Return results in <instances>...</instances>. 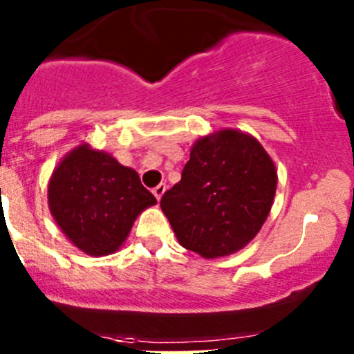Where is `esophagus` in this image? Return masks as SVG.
Segmentation results:
<instances>
[{"label":"esophagus","mask_w":354,"mask_h":354,"mask_svg":"<svg viewBox=\"0 0 354 354\" xmlns=\"http://www.w3.org/2000/svg\"><path fill=\"white\" fill-rule=\"evenodd\" d=\"M164 192H166V185L160 183V185H157L154 190H152V194L156 195L157 200H160V197H162V195H164Z\"/></svg>","instance_id":"34e87169"}]
</instances>
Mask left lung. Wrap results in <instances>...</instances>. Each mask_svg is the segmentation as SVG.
<instances>
[{
	"label": "left lung",
	"instance_id": "left-lung-1",
	"mask_svg": "<svg viewBox=\"0 0 354 354\" xmlns=\"http://www.w3.org/2000/svg\"><path fill=\"white\" fill-rule=\"evenodd\" d=\"M276 187V166L260 142L227 128L195 142L181 180L162 195L160 209L183 248L217 259L257 236Z\"/></svg>",
	"mask_w": 354,
	"mask_h": 354
}]
</instances>
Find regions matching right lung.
<instances>
[{
	"instance_id": "1",
	"label": "right lung",
	"mask_w": 354,
	"mask_h": 354,
	"mask_svg": "<svg viewBox=\"0 0 354 354\" xmlns=\"http://www.w3.org/2000/svg\"><path fill=\"white\" fill-rule=\"evenodd\" d=\"M48 203L71 243L87 255L102 257L123 245L138 214L157 200L137 171L82 144L53 171Z\"/></svg>"
}]
</instances>
